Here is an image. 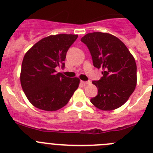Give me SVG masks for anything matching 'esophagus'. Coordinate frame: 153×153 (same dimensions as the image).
Masks as SVG:
<instances>
[{
  "instance_id": "1",
  "label": "esophagus",
  "mask_w": 153,
  "mask_h": 153,
  "mask_svg": "<svg viewBox=\"0 0 153 153\" xmlns=\"http://www.w3.org/2000/svg\"><path fill=\"white\" fill-rule=\"evenodd\" d=\"M81 83H83V84H84V85H87V84H90V83H91V82H90V80H88V81H81Z\"/></svg>"
}]
</instances>
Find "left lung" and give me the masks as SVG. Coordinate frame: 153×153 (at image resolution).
Segmentation results:
<instances>
[{
    "label": "left lung",
    "mask_w": 153,
    "mask_h": 153,
    "mask_svg": "<svg viewBox=\"0 0 153 153\" xmlns=\"http://www.w3.org/2000/svg\"><path fill=\"white\" fill-rule=\"evenodd\" d=\"M81 41L88 47L93 66L102 69L101 79L92 82L98 89V94L90 102L101 110L120 107L136 88L137 76L134 57L125 44L110 33H87Z\"/></svg>",
    "instance_id": "left-lung-1"
}]
</instances>
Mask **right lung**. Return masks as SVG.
<instances>
[{"mask_svg":"<svg viewBox=\"0 0 153 153\" xmlns=\"http://www.w3.org/2000/svg\"><path fill=\"white\" fill-rule=\"evenodd\" d=\"M78 35L56 34L41 39L25 53L21 71V83L27 98L35 107L56 111L66 106L76 90L79 79L69 78L56 73L64 67L68 49Z\"/></svg>","mask_w":153,"mask_h":153,"instance_id":"add662e5","label":"right lung"}]
</instances>
